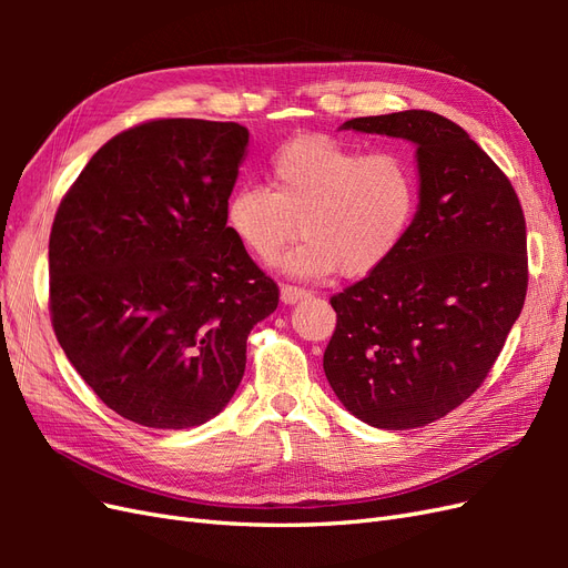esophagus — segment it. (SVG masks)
<instances>
[{"label": "esophagus", "instance_id": "34e87169", "mask_svg": "<svg viewBox=\"0 0 568 568\" xmlns=\"http://www.w3.org/2000/svg\"><path fill=\"white\" fill-rule=\"evenodd\" d=\"M307 296V291L303 286H291V284H282V303H296L303 301Z\"/></svg>", "mask_w": 568, "mask_h": 568}]
</instances>
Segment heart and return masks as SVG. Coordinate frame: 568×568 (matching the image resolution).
I'll list each match as a JSON object with an SVG mask.
<instances>
[{"label": "heart", "mask_w": 568, "mask_h": 568, "mask_svg": "<svg viewBox=\"0 0 568 568\" xmlns=\"http://www.w3.org/2000/svg\"><path fill=\"white\" fill-rule=\"evenodd\" d=\"M267 186L244 184L225 205L227 227L255 261L298 277H363L388 263L417 213L419 184L398 151L365 153L329 134H303L272 153Z\"/></svg>", "instance_id": "b5f03b06"}]
</instances>
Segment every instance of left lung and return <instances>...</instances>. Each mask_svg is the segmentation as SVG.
<instances>
[{"label": "left lung", "instance_id": "8db88e82", "mask_svg": "<svg viewBox=\"0 0 568 568\" xmlns=\"http://www.w3.org/2000/svg\"><path fill=\"white\" fill-rule=\"evenodd\" d=\"M343 130L417 144L419 211L403 246L329 303L324 374L357 419L403 432L486 382L528 288L526 217L511 182L434 111L353 118Z\"/></svg>", "mask_w": 568, "mask_h": 568}]
</instances>
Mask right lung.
Here are the masks:
<instances>
[{
  "label": "right lung",
  "mask_w": 568,
  "mask_h": 568,
  "mask_svg": "<svg viewBox=\"0 0 568 568\" xmlns=\"http://www.w3.org/2000/svg\"><path fill=\"white\" fill-rule=\"evenodd\" d=\"M248 130L156 118L115 134L63 194L49 234V315L99 400L151 428L230 403L253 324L280 286L227 227Z\"/></svg>",
  "instance_id": "1"
}]
</instances>
